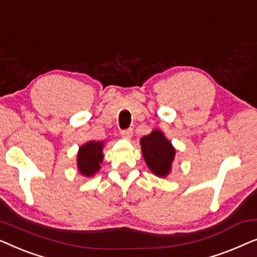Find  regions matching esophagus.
<instances>
[{"instance_id":"34e87169","label":"esophagus","mask_w":257,"mask_h":257,"mask_svg":"<svg viewBox=\"0 0 257 257\" xmlns=\"http://www.w3.org/2000/svg\"><path fill=\"white\" fill-rule=\"evenodd\" d=\"M121 137L124 139H131L132 136H133V130L132 128H127V130H122V131L120 132Z\"/></svg>"}]
</instances>
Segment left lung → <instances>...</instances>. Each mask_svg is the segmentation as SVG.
I'll use <instances>...</instances> for the list:
<instances>
[{"instance_id": "8db88e82", "label": "left lung", "mask_w": 257, "mask_h": 257, "mask_svg": "<svg viewBox=\"0 0 257 257\" xmlns=\"http://www.w3.org/2000/svg\"><path fill=\"white\" fill-rule=\"evenodd\" d=\"M142 153L145 163L157 177H166L170 174L172 163L175 157V150L164 133L154 130L140 139Z\"/></svg>"}]
</instances>
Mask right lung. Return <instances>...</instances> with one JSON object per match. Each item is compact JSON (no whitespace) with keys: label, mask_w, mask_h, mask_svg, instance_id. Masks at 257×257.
Here are the masks:
<instances>
[{"label":"right lung","mask_w":257,"mask_h":257,"mask_svg":"<svg viewBox=\"0 0 257 257\" xmlns=\"http://www.w3.org/2000/svg\"><path fill=\"white\" fill-rule=\"evenodd\" d=\"M104 142H89L79 147L77 154V166L80 174L85 177H92L99 171L103 163Z\"/></svg>","instance_id":"add662e5"}]
</instances>
